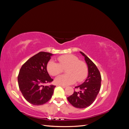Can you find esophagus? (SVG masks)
Returning a JSON list of instances; mask_svg holds the SVG:
<instances>
[{"label": "esophagus", "instance_id": "esophagus-1", "mask_svg": "<svg viewBox=\"0 0 129 129\" xmlns=\"http://www.w3.org/2000/svg\"><path fill=\"white\" fill-rule=\"evenodd\" d=\"M57 86H60V87H62L63 88H66V86H64V85H57Z\"/></svg>", "mask_w": 129, "mask_h": 129}]
</instances>
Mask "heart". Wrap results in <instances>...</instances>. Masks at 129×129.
Wrapping results in <instances>:
<instances>
[{"label": "heart", "instance_id": "1", "mask_svg": "<svg viewBox=\"0 0 129 129\" xmlns=\"http://www.w3.org/2000/svg\"><path fill=\"white\" fill-rule=\"evenodd\" d=\"M59 63L50 60L47 66V70L52 76L59 75L63 72V68H66V75L56 77L55 82L58 85L66 86L74 83L77 80L78 82L83 81L88 74V67L84 62L79 60L77 56L73 54H67L57 57Z\"/></svg>", "mask_w": 129, "mask_h": 129}]
</instances>
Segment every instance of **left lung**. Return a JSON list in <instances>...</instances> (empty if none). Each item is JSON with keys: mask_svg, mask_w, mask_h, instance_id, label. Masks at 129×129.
<instances>
[{"mask_svg": "<svg viewBox=\"0 0 129 129\" xmlns=\"http://www.w3.org/2000/svg\"><path fill=\"white\" fill-rule=\"evenodd\" d=\"M88 69V75L84 82L75 87L77 91L67 97L69 102L73 107L83 109L90 106L95 100L100 92L101 84V74L94 63L82 52Z\"/></svg>", "mask_w": 129, "mask_h": 129, "instance_id": "1", "label": "left lung"}]
</instances>
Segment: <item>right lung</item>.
I'll list each match as a JSON object with an SVG mask.
<instances>
[{
	"mask_svg": "<svg viewBox=\"0 0 129 129\" xmlns=\"http://www.w3.org/2000/svg\"><path fill=\"white\" fill-rule=\"evenodd\" d=\"M53 55L48 52H39L29 58L19 71V89L25 100L33 105L45 104L53 94L55 85H44L53 81L47 71V65Z\"/></svg>",
	"mask_w": 129,
	"mask_h": 129,
	"instance_id": "right-lung-1",
	"label": "right lung"
}]
</instances>
